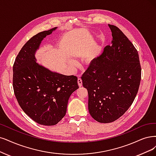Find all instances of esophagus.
Here are the masks:
<instances>
[{
  "instance_id": "obj_1",
  "label": "esophagus",
  "mask_w": 156,
  "mask_h": 156,
  "mask_svg": "<svg viewBox=\"0 0 156 156\" xmlns=\"http://www.w3.org/2000/svg\"><path fill=\"white\" fill-rule=\"evenodd\" d=\"M78 85L79 87H82V80L81 78H78Z\"/></svg>"
}]
</instances>
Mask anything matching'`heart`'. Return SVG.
<instances>
[{
    "label": "heart",
    "instance_id": "b5f03b06",
    "mask_svg": "<svg viewBox=\"0 0 156 156\" xmlns=\"http://www.w3.org/2000/svg\"><path fill=\"white\" fill-rule=\"evenodd\" d=\"M93 58H94V55H93V53H91V54L87 56V61H91Z\"/></svg>",
    "mask_w": 156,
    "mask_h": 156
}]
</instances>
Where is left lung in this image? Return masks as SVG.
Instances as JSON below:
<instances>
[{"mask_svg":"<svg viewBox=\"0 0 156 156\" xmlns=\"http://www.w3.org/2000/svg\"><path fill=\"white\" fill-rule=\"evenodd\" d=\"M112 45L92 61L81 78L89 94L90 116L100 123L116 121L133 103L139 89L141 67L139 55L119 29L108 24Z\"/></svg>","mask_w":156,"mask_h":156,"instance_id":"1","label":"left lung"}]
</instances>
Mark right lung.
Masks as SVG:
<instances>
[{
  "mask_svg": "<svg viewBox=\"0 0 156 156\" xmlns=\"http://www.w3.org/2000/svg\"><path fill=\"white\" fill-rule=\"evenodd\" d=\"M56 27L38 33L23 46L13 67V87L24 112L34 122L55 125L65 116L69 97L79 88L76 76L53 73L36 62L42 40Z\"/></svg>",
  "mask_w": 156,
  "mask_h": 156,
  "instance_id": "1",
  "label": "right lung"
}]
</instances>
